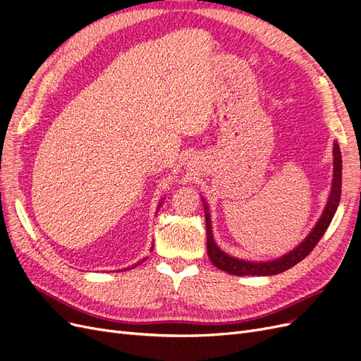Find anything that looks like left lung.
<instances>
[{"label":"left lung","mask_w":361,"mask_h":361,"mask_svg":"<svg viewBox=\"0 0 361 361\" xmlns=\"http://www.w3.org/2000/svg\"><path fill=\"white\" fill-rule=\"evenodd\" d=\"M341 192H342V156L338 142L333 144V183H331V192L329 196L327 205L323 211L322 217L317 221L314 226V229L311 233L305 238V241H302L296 248H293L288 251L287 255L278 257L275 260L269 262H248L243 259H236L229 255H226L224 251H221L216 243L214 238H212V231H211V219H209V212L208 207L205 205V221H207V251H208V257L212 262V264L217 266L220 271L228 272L231 275H257V276H264V275H276L281 274L293 266L298 264L300 260H303L310 252L314 250V247L318 244L319 239L323 238L324 232L327 231L329 224L331 223L333 216L338 209L339 201H341Z\"/></svg>","instance_id":"left-lung-1"}]
</instances>
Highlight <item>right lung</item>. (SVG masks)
<instances>
[{"instance_id": "right-lung-1", "label": "right lung", "mask_w": 361, "mask_h": 361, "mask_svg": "<svg viewBox=\"0 0 361 361\" xmlns=\"http://www.w3.org/2000/svg\"><path fill=\"white\" fill-rule=\"evenodd\" d=\"M159 208H160V205H159ZM144 260H145V259H142V260H141V262H138V263H135V266H138V264H141V263H142V262H144ZM132 268H133V266H132Z\"/></svg>"}]
</instances>
